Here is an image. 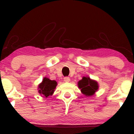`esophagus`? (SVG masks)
Here are the masks:
<instances>
[{
	"label": "esophagus",
	"instance_id": "obj_1",
	"mask_svg": "<svg viewBox=\"0 0 134 134\" xmlns=\"http://www.w3.org/2000/svg\"><path fill=\"white\" fill-rule=\"evenodd\" d=\"M64 81L65 82H70V78L68 77H66L64 78Z\"/></svg>",
	"mask_w": 134,
	"mask_h": 134
}]
</instances>
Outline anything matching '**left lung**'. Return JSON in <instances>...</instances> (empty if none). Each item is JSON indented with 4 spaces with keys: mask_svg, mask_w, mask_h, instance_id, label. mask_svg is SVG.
I'll list each match as a JSON object with an SVG mask.
<instances>
[{
    "mask_svg": "<svg viewBox=\"0 0 134 134\" xmlns=\"http://www.w3.org/2000/svg\"><path fill=\"white\" fill-rule=\"evenodd\" d=\"M79 88L82 94L86 96H91L98 90L99 84L96 80L91 79L90 77L83 76L80 80L77 82Z\"/></svg>",
    "mask_w": 134,
    "mask_h": 134,
    "instance_id": "obj_1",
    "label": "left lung"
}]
</instances>
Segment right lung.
I'll return each instance as SVG.
<instances>
[{
	"instance_id": "obj_1",
	"label": "right lung",
	"mask_w": 134,
	"mask_h": 134,
	"mask_svg": "<svg viewBox=\"0 0 134 134\" xmlns=\"http://www.w3.org/2000/svg\"><path fill=\"white\" fill-rule=\"evenodd\" d=\"M57 85V81L50 80L49 78L45 77L43 78L41 83L38 85V93L41 94V96L47 98L53 94Z\"/></svg>"
}]
</instances>
